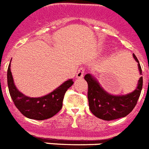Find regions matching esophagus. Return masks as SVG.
Segmentation results:
<instances>
[{"mask_svg":"<svg viewBox=\"0 0 149 149\" xmlns=\"http://www.w3.org/2000/svg\"><path fill=\"white\" fill-rule=\"evenodd\" d=\"M84 72H85V69L84 68H79L77 70V78L78 79H80L83 77V75H84Z\"/></svg>","mask_w":149,"mask_h":149,"instance_id":"34e87169","label":"esophagus"}]
</instances>
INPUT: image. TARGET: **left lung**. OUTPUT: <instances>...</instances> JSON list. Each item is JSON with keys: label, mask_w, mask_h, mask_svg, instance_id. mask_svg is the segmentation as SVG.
I'll return each mask as SVG.
<instances>
[{"label": "left lung", "mask_w": 149, "mask_h": 149, "mask_svg": "<svg viewBox=\"0 0 149 149\" xmlns=\"http://www.w3.org/2000/svg\"><path fill=\"white\" fill-rule=\"evenodd\" d=\"M138 63L139 70L142 75V68L137 57L132 54ZM88 83V99L89 109L95 117L104 120H112L126 117L133 110L138 102L142 88V77L138 81V86L131 93L124 95H113L107 92L100 83L88 73L84 77Z\"/></svg>", "instance_id": "8db88e82"}]
</instances>
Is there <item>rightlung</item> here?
<instances>
[{"label":"right lung","instance_id":"add662e5","mask_svg":"<svg viewBox=\"0 0 149 149\" xmlns=\"http://www.w3.org/2000/svg\"><path fill=\"white\" fill-rule=\"evenodd\" d=\"M72 84L73 81L70 79L46 95L30 98L21 93L15 86L10 70V63L7 70V85L11 98L21 113L29 119L43 120L58 113L62 108L65 93Z\"/></svg>","mask_w":149,"mask_h":149}]
</instances>
